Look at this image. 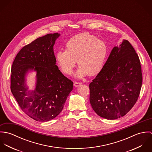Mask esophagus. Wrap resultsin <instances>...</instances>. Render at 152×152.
Here are the masks:
<instances>
[{
  "label": "esophagus",
  "instance_id": "esophagus-1",
  "mask_svg": "<svg viewBox=\"0 0 152 152\" xmlns=\"http://www.w3.org/2000/svg\"><path fill=\"white\" fill-rule=\"evenodd\" d=\"M81 84H81V83H77V82H75V83H74V86L75 87H78V86H81Z\"/></svg>",
  "mask_w": 152,
  "mask_h": 152
}]
</instances>
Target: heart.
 <instances>
[{"instance_id":"1","label":"heart","mask_w":152,"mask_h":152,"mask_svg":"<svg viewBox=\"0 0 152 152\" xmlns=\"http://www.w3.org/2000/svg\"><path fill=\"white\" fill-rule=\"evenodd\" d=\"M108 54L107 43L89 33H83L71 38L65 44V51H58L56 59L62 71L71 74L77 63L79 66L75 74L81 78L99 73L102 69Z\"/></svg>"}]
</instances>
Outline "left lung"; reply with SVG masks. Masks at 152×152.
Returning a JSON list of instances; mask_svg holds the SVG:
<instances>
[{"label": "left lung", "mask_w": 152, "mask_h": 152, "mask_svg": "<svg viewBox=\"0 0 152 152\" xmlns=\"http://www.w3.org/2000/svg\"><path fill=\"white\" fill-rule=\"evenodd\" d=\"M142 84L140 62L124 40L112 50L101 71L89 84V101L99 116L113 120L125 115L136 102Z\"/></svg>", "instance_id": "8db88e82"}]
</instances>
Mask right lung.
<instances>
[{"label":"right lung","mask_w":152,"mask_h":152,"mask_svg":"<svg viewBox=\"0 0 152 152\" xmlns=\"http://www.w3.org/2000/svg\"><path fill=\"white\" fill-rule=\"evenodd\" d=\"M60 34H48L23 47L11 69V91L22 110L31 118L47 122L62 111L73 82L56 65L53 47ZM37 72L35 89L28 90L25 77Z\"/></svg>","instance_id":"add662e5"}]
</instances>
